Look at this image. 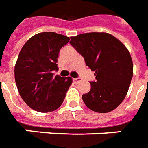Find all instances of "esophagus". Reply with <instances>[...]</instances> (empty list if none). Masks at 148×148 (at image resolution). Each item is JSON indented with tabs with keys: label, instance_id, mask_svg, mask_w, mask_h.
<instances>
[{
	"label": "esophagus",
	"instance_id": "obj_1",
	"mask_svg": "<svg viewBox=\"0 0 148 148\" xmlns=\"http://www.w3.org/2000/svg\"><path fill=\"white\" fill-rule=\"evenodd\" d=\"M82 81L81 77H76V78H73V82H74L75 84H77L78 82H80Z\"/></svg>",
	"mask_w": 148,
	"mask_h": 148
}]
</instances>
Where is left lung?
Returning <instances> with one entry per match:
<instances>
[{
	"mask_svg": "<svg viewBox=\"0 0 148 148\" xmlns=\"http://www.w3.org/2000/svg\"><path fill=\"white\" fill-rule=\"evenodd\" d=\"M71 45L95 71L90 90L82 95L86 106L93 111L107 113L115 109L127 95L133 76V63L127 49L106 33H87L71 37Z\"/></svg>",
	"mask_w": 148,
	"mask_h": 148,
	"instance_id": "1",
	"label": "left lung"
}]
</instances>
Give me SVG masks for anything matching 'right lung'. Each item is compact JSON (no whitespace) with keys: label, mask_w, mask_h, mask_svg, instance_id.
I'll return each mask as SVG.
<instances>
[{"label":"right lung","mask_w":148,"mask_h":148,"mask_svg":"<svg viewBox=\"0 0 148 148\" xmlns=\"http://www.w3.org/2000/svg\"><path fill=\"white\" fill-rule=\"evenodd\" d=\"M70 38L53 32L39 33L29 38L18 55L14 69L16 86L21 99L33 110H57L72 83L71 77L54 76L58 71L60 49Z\"/></svg>","instance_id":"obj_1"}]
</instances>
